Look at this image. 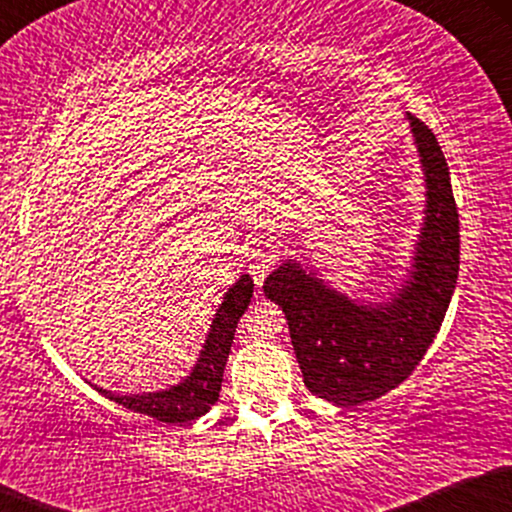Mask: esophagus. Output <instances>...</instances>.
<instances>
[{"mask_svg":"<svg viewBox=\"0 0 512 512\" xmlns=\"http://www.w3.org/2000/svg\"><path fill=\"white\" fill-rule=\"evenodd\" d=\"M272 262H274V255L269 248H260V250L252 252L248 269H250L252 279H255V284H262L264 276H267V272H269V267H272Z\"/></svg>","mask_w":512,"mask_h":512,"instance_id":"esophagus-1","label":"esophagus"}]
</instances>
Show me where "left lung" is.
<instances>
[{
  "label": "left lung",
  "instance_id": "left-lung-1",
  "mask_svg": "<svg viewBox=\"0 0 512 512\" xmlns=\"http://www.w3.org/2000/svg\"><path fill=\"white\" fill-rule=\"evenodd\" d=\"M424 170V223L409 267L380 301H356L310 264L284 260L264 281L279 303L303 383L317 397L351 407L378 399L419 366L448 310L460 272V219L436 134L407 115Z\"/></svg>",
  "mask_w": 512,
  "mask_h": 512
}]
</instances>
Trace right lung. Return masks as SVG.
<instances>
[{
  "mask_svg": "<svg viewBox=\"0 0 512 512\" xmlns=\"http://www.w3.org/2000/svg\"><path fill=\"white\" fill-rule=\"evenodd\" d=\"M252 289H255V284H252L250 274H240L236 284L226 291L214 317H211L207 339H204L195 366L178 385L156 392H142V395H120V392L103 390L98 385L93 387L110 402L139 411V414L154 416L163 424H185V421L199 419L219 402L223 368H226L228 354H231L238 320L250 305Z\"/></svg>",
  "mask_w": 512,
  "mask_h": 512,
  "instance_id": "1",
  "label": "right lung"
}]
</instances>
